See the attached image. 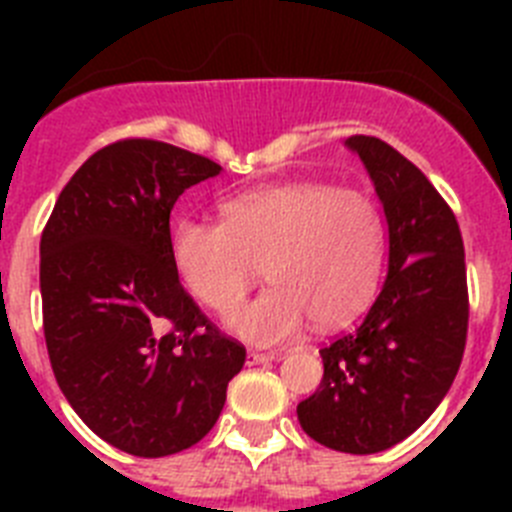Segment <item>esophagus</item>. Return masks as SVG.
Returning <instances> with one entry per match:
<instances>
[{
  "instance_id": "obj_1",
  "label": "esophagus",
  "mask_w": 512,
  "mask_h": 512,
  "mask_svg": "<svg viewBox=\"0 0 512 512\" xmlns=\"http://www.w3.org/2000/svg\"><path fill=\"white\" fill-rule=\"evenodd\" d=\"M279 359H282L279 354H259V351H248L246 364L256 366V364H269V361H279Z\"/></svg>"
}]
</instances>
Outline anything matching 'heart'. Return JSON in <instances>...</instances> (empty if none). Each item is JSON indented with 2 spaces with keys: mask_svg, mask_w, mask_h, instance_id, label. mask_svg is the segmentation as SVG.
<instances>
[{
  "mask_svg": "<svg viewBox=\"0 0 512 512\" xmlns=\"http://www.w3.org/2000/svg\"><path fill=\"white\" fill-rule=\"evenodd\" d=\"M223 220L176 223L171 259L189 295L230 310L225 328L253 346L295 341L310 320L338 328L382 282L387 230L361 192L315 182L259 189L225 202ZM264 268L272 289L236 308Z\"/></svg>",
  "mask_w": 512,
  "mask_h": 512,
  "instance_id": "b5f03b06",
  "label": "heart"
}]
</instances>
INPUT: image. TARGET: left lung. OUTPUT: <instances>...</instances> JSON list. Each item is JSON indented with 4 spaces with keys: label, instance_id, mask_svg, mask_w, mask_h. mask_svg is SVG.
Here are the masks:
<instances>
[{
    "label": "left lung",
    "instance_id": "8db88e82",
    "mask_svg": "<svg viewBox=\"0 0 512 512\" xmlns=\"http://www.w3.org/2000/svg\"><path fill=\"white\" fill-rule=\"evenodd\" d=\"M387 220V279L361 325L320 348L323 382L297 405L312 441L379 454L418 431L441 405L467 343L464 243L454 212L400 151L351 135Z\"/></svg>",
    "mask_w": 512,
    "mask_h": 512
}]
</instances>
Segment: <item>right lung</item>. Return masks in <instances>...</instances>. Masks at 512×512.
Listing matches in <instances>:
<instances>
[{"label":"right lung","instance_id":"right-lung-1","mask_svg":"<svg viewBox=\"0 0 512 512\" xmlns=\"http://www.w3.org/2000/svg\"><path fill=\"white\" fill-rule=\"evenodd\" d=\"M223 171L158 140L87 158L40 238L45 346L71 408L125 454H179L212 431L246 348L184 292L169 217Z\"/></svg>","mask_w":512,"mask_h":512}]
</instances>
